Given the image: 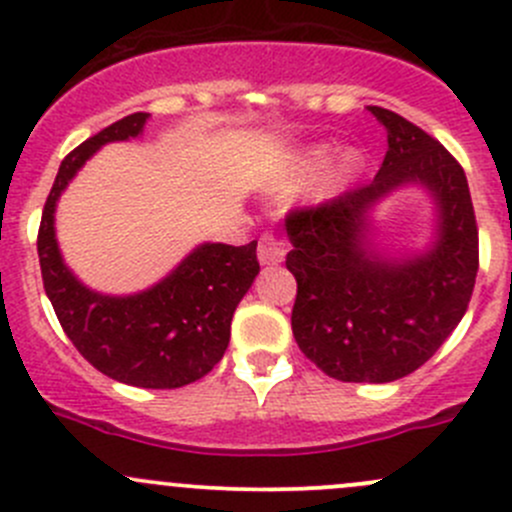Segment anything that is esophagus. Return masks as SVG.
Masks as SVG:
<instances>
[{"label": "esophagus", "mask_w": 512, "mask_h": 512, "mask_svg": "<svg viewBox=\"0 0 512 512\" xmlns=\"http://www.w3.org/2000/svg\"><path fill=\"white\" fill-rule=\"evenodd\" d=\"M285 252V245L272 235H262L260 242H257V260L262 265H280L285 260Z\"/></svg>", "instance_id": "obj_1"}]
</instances>
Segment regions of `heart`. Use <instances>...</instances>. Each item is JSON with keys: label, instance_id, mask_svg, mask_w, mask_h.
Listing matches in <instances>:
<instances>
[{"label": "heart", "instance_id": "obj_1", "mask_svg": "<svg viewBox=\"0 0 512 512\" xmlns=\"http://www.w3.org/2000/svg\"><path fill=\"white\" fill-rule=\"evenodd\" d=\"M329 158H332V146H324V143H314V146L299 148L292 158L287 160L285 170L280 173V178L275 180V190L287 193V190L302 188L304 183L317 178L327 167ZM364 168V156H361L356 148H344L334 163L324 171L322 178L317 180V185L312 188V200L314 203H327V200L337 198L344 188L361 173Z\"/></svg>", "mask_w": 512, "mask_h": 512}]
</instances>
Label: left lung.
I'll return each mask as SVG.
<instances>
[{"label":"left lung","instance_id":"left-lung-1","mask_svg":"<svg viewBox=\"0 0 512 512\" xmlns=\"http://www.w3.org/2000/svg\"><path fill=\"white\" fill-rule=\"evenodd\" d=\"M386 128L379 173L319 208L287 218L297 280L292 332L327 376L389 384L426 364L466 314L478 272V227L458 160L399 113L369 106ZM418 184L437 205L426 251L389 258L373 242L370 213L384 197Z\"/></svg>","mask_w":512,"mask_h":512}]
</instances>
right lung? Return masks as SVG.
Segmentation results:
<instances>
[{"mask_svg":"<svg viewBox=\"0 0 512 512\" xmlns=\"http://www.w3.org/2000/svg\"><path fill=\"white\" fill-rule=\"evenodd\" d=\"M151 113H131L69 153L41 213L39 265L46 297L81 356L101 374L141 389H178L203 379L230 344L237 304L260 272L250 245L203 242L170 275L136 294H103L66 267L54 213L61 193L101 146L143 133Z\"/></svg>","mask_w":512,"mask_h":512,"instance_id":"1","label":"right lung"}]
</instances>
